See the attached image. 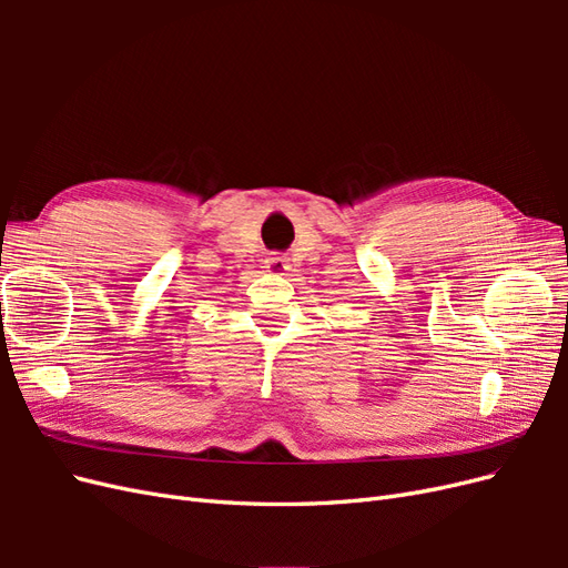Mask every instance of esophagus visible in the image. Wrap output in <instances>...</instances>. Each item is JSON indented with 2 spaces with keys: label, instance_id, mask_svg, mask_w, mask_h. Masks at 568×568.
<instances>
[{
  "label": "esophagus",
  "instance_id": "esophagus-1",
  "mask_svg": "<svg viewBox=\"0 0 568 568\" xmlns=\"http://www.w3.org/2000/svg\"><path fill=\"white\" fill-rule=\"evenodd\" d=\"M265 270L272 272V274H284V272L288 270L286 255H282V253H270V255L265 257Z\"/></svg>",
  "mask_w": 568,
  "mask_h": 568
}]
</instances>
